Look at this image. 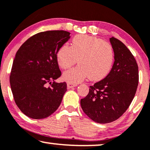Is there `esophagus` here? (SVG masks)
<instances>
[{
  "label": "esophagus",
  "instance_id": "1",
  "mask_svg": "<svg viewBox=\"0 0 150 150\" xmlns=\"http://www.w3.org/2000/svg\"><path fill=\"white\" fill-rule=\"evenodd\" d=\"M76 83H67V87L68 88H72L76 87L77 86Z\"/></svg>",
  "mask_w": 150,
  "mask_h": 150
}]
</instances>
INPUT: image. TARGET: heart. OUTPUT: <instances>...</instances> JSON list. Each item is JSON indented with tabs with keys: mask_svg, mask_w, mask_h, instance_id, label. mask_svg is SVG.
<instances>
[{
	"mask_svg": "<svg viewBox=\"0 0 150 150\" xmlns=\"http://www.w3.org/2000/svg\"><path fill=\"white\" fill-rule=\"evenodd\" d=\"M56 58L62 69L79 65L63 74L67 82L77 83L89 77L93 81L106 77L112 67L115 53L110 44L98 38L78 35L73 38L71 46L64 45L57 52Z\"/></svg>",
	"mask_w": 150,
	"mask_h": 150,
	"instance_id": "b5f03b06",
	"label": "heart"
}]
</instances>
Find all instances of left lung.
Instances as JSON below:
<instances>
[{
    "mask_svg": "<svg viewBox=\"0 0 150 150\" xmlns=\"http://www.w3.org/2000/svg\"><path fill=\"white\" fill-rule=\"evenodd\" d=\"M115 53L110 72L102 80L90 86L89 93L80 101L83 111L99 123L118 119L134 97L139 83V68L134 57L122 42L110 38Z\"/></svg>",
    "mask_w": 150,
    "mask_h": 150,
    "instance_id": "1",
    "label": "left lung"
}]
</instances>
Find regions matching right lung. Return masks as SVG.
Instances as JSON below:
<instances>
[{
  "label": "right lung",
  "mask_w": 150,
  "mask_h": 150,
  "mask_svg": "<svg viewBox=\"0 0 150 150\" xmlns=\"http://www.w3.org/2000/svg\"><path fill=\"white\" fill-rule=\"evenodd\" d=\"M70 34L58 30L40 32L18 50L10 86L17 106L29 118H47L60 105L67 89L66 82L55 81L61 75L56 55L71 38Z\"/></svg>",
  "instance_id": "1"
}]
</instances>
